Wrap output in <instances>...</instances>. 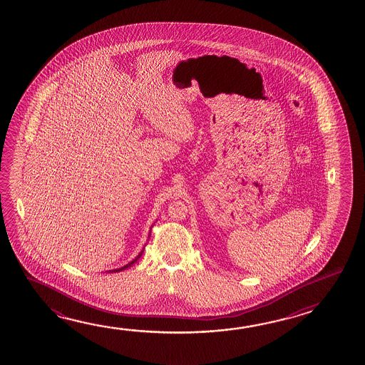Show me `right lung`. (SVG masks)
<instances>
[{"mask_svg":"<svg viewBox=\"0 0 365 365\" xmlns=\"http://www.w3.org/2000/svg\"><path fill=\"white\" fill-rule=\"evenodd\" d=\"M141 255H143V252H141V253H140V255H138V257L135 258V259H133V261H131V262L128 263V264H125V266H123V267H120V269H112V271H109V272H118V271H122V269H128V267H130V266H131V264H133V263H135V262H136V261H138V258H140V256H141Z\"/></svg>","mask_w":365,"mask_h":365,"instance_id":"add662e5","label":"right lung"}]
</instances>
